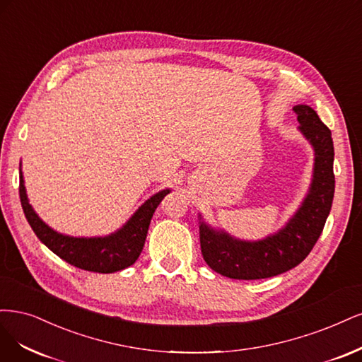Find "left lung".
Returning <instances> with one entry per match:
<instances>
[{
	"instance_id": "1",
	"label": "left lung",
	"mask_w": 362,
	"mask_h": 362,
	"mask_svg": "<svg viewBox=\"0 0 362 362\" xmlns=\"http://www.w3.org/2000/svg\"><path fill=\"white\" fill-rule=\"evenodd\" d=\"M293 110L300 134L314 148L310 191L288 223L262 240H240L224 230H214L200 215L203 259L221 275L233 279H260L287 272L307 257L322 235L335 189L332 136L308 105H296Z\"/></svg>"
}]
</instances>
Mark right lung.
Segmentation results:
<instances>
[{"label":"right lung","mask_w":362,"mask_h":362,"mask_svg":"<svg viewBox=\"0 0 362 362\" xmlns=\"http://www.w3.org/2000/svg\"><path fill=\"white\" fill-rule=\"evenodd\" d=\"M170 189L159 191L138 209L131 219L115 233L105 238H74L66 236L46 226L33 211L19 165V197L25 218L36 236L58 257L79 269L112 274L126 269L136 262L143 251L147 230L156 207Z\"/></svg>","instance_id":"1"}]
</instances>
